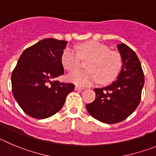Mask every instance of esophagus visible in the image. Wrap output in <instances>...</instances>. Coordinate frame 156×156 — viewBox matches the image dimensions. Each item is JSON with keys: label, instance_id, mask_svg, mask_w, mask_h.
Instances as JSON below:
<instances>
[{"label": "esophagus", "instance_id": "1", "mask_svg": "<svg viewBox=\"0 0 156 156\" xmlns=\"http://www.w3.org/2000/svg\"><path fill=\"white\" fill-rule=\"evenodd\" d=\"M75 91H81V90H83V88H81V87L76 85V86L75 87Z\"/></svg>", "mask_w": 156, "mask_h": 156}]
</instances>
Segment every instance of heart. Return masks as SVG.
Wrapping results in <instances>:
<instances>
[{
    "label": "heart",
    "mask_w": 156,
    "mask_h": 156,
    "mask_svg": "<svg viewBox=\"0 0 156 156\" xmlns=\"http://www.w3.org/2000/svg\"><path fill=\"white\" fill-rule=\"evenodd\" d=\"M81 57L88 60V70L68 75V81L78 86H89L99 81L107 84L116 78L122 66V59L118 52L109 51L107 45L94 41L79 45L77 50L66 48L62 55V65L69 71H76L81 65Z\"/></svg>",
    "instance_id": "1"
}]
</instances>
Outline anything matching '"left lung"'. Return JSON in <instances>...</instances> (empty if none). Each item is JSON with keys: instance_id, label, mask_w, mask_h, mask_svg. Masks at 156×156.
Returning a JSON list of instances; mask_svg holds the SVG:
<instances>
[{"instance_id": "8db88e82", "label": "left lung", "mask_w": 156, "mask_h": 156, "mask_svg": "<svg viewBox=\"0 0 156 156\" xmlns=\"http://www.w3.org/2000/svg\"><path fill=\"white\" fill-rule=\"evenodd\" d=\"M122 70L117 80L105 88H94L95 99L86 105L88 113L97 120L115 124L127 119L141 101L145 78L139 58L126 44L117 45Z\"/></svg>"}]
</instances>
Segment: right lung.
Wrapping results in <instances>:
<instances>
[{
	"label": "right lung",
	"mask_w": 156,
	"mask_h": 156,
	"mask_svg": "<svg viewBox=\"0 0 156 156\" xmlns=\"http://www.w3.org/2000/svg\"><path fill=\"white\" fill-rule=\"evenodd\" d=\"M68 42L54 38L40 41L23 51L11 75L12 92L23 111L44 119L59 112L73 84L52 81L64 74L62 55Z\"/></svg>",
	"instance_id": "obj_1"
}]
</instances>
